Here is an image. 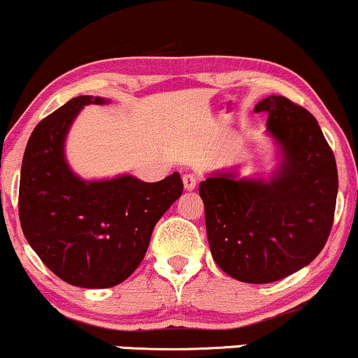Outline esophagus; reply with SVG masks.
I'll use <instances>...</instances> for the list:
<instances>
[{
	"label": "esophagus",
	"instance_id": "1",
	"mask_svg": "<svg viewBox=\"0 0 358 358\" xmlns=\"http://www.w3.org/2000/svg\"><path fill=\"white\" fill-rule=\"evenodd\" d=\"M196 183H198V178L195 175H190V173L183 175V185H185V190H187V192L195 190Z\"/></svg>",
	"mask_w": 358,
	"mask_h": 358
}]
</instances>
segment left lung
Here are the masks:
<instances>
[{"label": "left lung", "mask_w": 358, "mask_h": 358, "mask_svg": "<svg viewBox=\"0 0 358 358\" xmlns=\"http://www.w3.org/2000/svg\"><path fill=\"white\" fill-rule=\"evenodd\" d=\"M266 135L277 148L270 176L212 171L200 183L206 236L217 265L245 283H270L307 266L329 238L338 192L337 163L312 113L266 96Z\"/></svg>", "instance_id": "left-lung-1"}]
</instances>
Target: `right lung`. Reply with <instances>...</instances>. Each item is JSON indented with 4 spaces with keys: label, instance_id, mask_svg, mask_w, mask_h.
Masks as SVG:
<instances>
[{
    "label": "right lung",
    "instance_id": "add662e5",
    "mask_svg": "<svg viewBox=\"0 0 358 358\" xmlns=\"http://www.w3.org/2000/svg\"><path fill=\"white\" fill-rule=\"evenodd\" d=\"M76 96L36 124L24 150L20 222L29 247L56 277L83 288H108L138 268L162 215L182 196L178 171L146 183L133 175L85 180L64 153L68 131L86 105Z\"/></svg>",
    "mask_w": 358,
    "mask_h": 358
}]
</instances>
